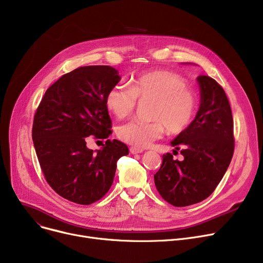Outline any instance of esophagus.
I'll list each match as a JSON object with an SVG mask.
<instances>
[{"instance_id": "esophagus-1", "label": "esophagus", "mask_w": 263, "mask_h": 263, "mask_svg": "<svg viewBox=\"0 0 263 263\" xmlns=\"http://www.w3.org/2000/svg\"><path fill=\"white\" fill-rule=\"evenodd\" d=\"M130 153H131L132 155L141 154V153H143V149H141V148H136V147H131V148H130Z\"/></svg>"}]
</instances>
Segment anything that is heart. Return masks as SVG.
<instances>
[{"mask_svg":"<svg viewBox=\"0 0 263 263\" xmlns=\"http://www.w3.org/2000/svg\"><path fill=\"white\" fill-rule=\"evenodd\" d=\"M140 101H153L151 121L134 120L117 129L119 139L137 148H144L162 137L166 131L180 134L196 117L198 96L189 87L185 78L173 71L155 70L136 77L131 85L116 84L105 96L107 109L117 119L131 116Z\"/></svg>","mask_w":263,"mask_h":263,"instance_id":"1","label":"heart"}]
</instances>
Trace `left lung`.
Returning a JSON list of instances; mask_svg holds the SVG:
<instances>
[{
  "mask_svg": "<svg viewBox=\"0 0 263 263\" xmlns=\"http://www.w3.org/2000/svg\"><path fill=\"white\" fill-rule=\"evenodd\" d=\"M197 81L201 97L198 113L191 127L172 142L177 150L181 148L183 159L163 155L154 176L159 194L175 206L208 198L222 180L234 151L232 113L223 87L208 76H199Z\"/></svg>",
  "mask_w": 263,
  "mask_h": 263,
  "instance_id": "8db88e82",
  "label": "left lung"
}]
</instances>
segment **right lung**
<instances>
[{
  "instance_id": "obj_1",
  "label": "right lung",
  "mask_w": 263,
  "mask_h": 263,
  "mask_svg": "<svg viewBox=\"0 0 263 263\" xmlns=\"http://www.w3.org/2000/svg\"><path fill=\"white\" fill-rule=\"evenodd\" d=\"M120 77L110 66H84L62 76L41 99L32 137L41 171L63 198L79 204L101 199L112 186L117 161L129 154L126 144L106 140L101 150L88 140L112 134L105 96Z\"/></svg>"
}]
</instances>
